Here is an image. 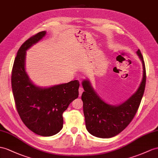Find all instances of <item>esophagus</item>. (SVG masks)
Segmentation results:
<instances>
[{
  "instance_id": "34e87169",
  "label": "esophagus",
  "mask_w": 158,
  "mask_h": 158,
  "mask_svg": "<svg viewBox=\"0 0 158 158\" xmlns=\"http://www.w3.org/2000/svg\"><path fill=\"white\" fill-rule=\"evenodd\" d=\"M83 91H84L83 88L82 87H80L79 88V96H80V97L82 95V93L83 92Z\"/></svg>"
}]
</instances>
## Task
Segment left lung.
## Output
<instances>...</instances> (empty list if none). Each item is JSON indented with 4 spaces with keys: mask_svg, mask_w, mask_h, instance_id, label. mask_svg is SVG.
I'll list each match as a JSON object with an SVG mask.
<instances>
[{
    "mask_svg": "<svg viewBox=\"0 0 158 158\" xmlns=\"http://www.w3.org/2000/svg\"><path fill=\"white\" fill-rule=\"evenodd\" d=\"M137 53L143 63V79L135 93L121 105H108L96 94L88 80L82 82L84 92L81 98L86 127L92 135L100 138L117 135L128 126L135 115L143 97L146 82L143 57L139 49Z\"/></svg>",
    "mask_w": 158,
    "mask_h": 158,
    "instance_id": "1",
    "label": "left lung"
}]
</instances>
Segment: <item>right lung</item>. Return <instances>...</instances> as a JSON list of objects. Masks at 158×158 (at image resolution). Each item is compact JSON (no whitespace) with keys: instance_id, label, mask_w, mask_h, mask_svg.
<instances>
[{"instance_id":"add662e5","label":"right lung","mask_w":158,"mask_h":158,"mask_svg":"<svg viewBox=\"0 0 158 158\" xmlns=\"http://www.w3.org/2000/svg\"><path fill=\"white\" fill-rule=\"evenodd\" d=\"M45 31L25 41L15 57L11 85L15 106L22 121L31 131L41 136H52L63 127L62 114L78 97L80 84L74 80L48 88L33 85L25 70L26 50L45 36Z\"/></svg>"}]
</instances>
